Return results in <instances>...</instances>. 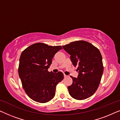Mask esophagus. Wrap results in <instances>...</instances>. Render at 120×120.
Instances as JSON below:
<instances>
[{
  "instance_id": "obj_1",
  "label": "esophagus",
  "mask_w": 120,
  "mask_h": 120,
  "mask_svg": "<svg viewBox=\"0 0 120 120\" xmlns=\"http://www.w3.org/2000/svg\"><path fill=\"white\" fill-rule=\"evenodd\" d=\"M64 78H67V77H68V76H67V75H64Z\"/></svg>"
}]
</instances>
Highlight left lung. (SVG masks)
<instances>
[{"label":"left lung","instance_id":"obj_1","mask_svg":"<svg viewBox=\"0 0 120 120\" xmlns=\"http://www.w3.org/2000/svg\"><path fill=\"white\" fill-rule=\"evenodd\" d=\"M63 48L70 55L74 66H78V78L71 76L73 83L68 87L69 93L77 100L90 97L98 88L103 73L101 52L92 44L83 40L71 42Z\"/></svg>","mask_w":120,"mask_h":120}]
</instances>
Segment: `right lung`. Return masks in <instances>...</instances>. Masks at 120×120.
<instances>
[{
  "label": "right lung",
  "instance_id": "1",
  "mask_svg": "<svg viewBox=\"0 0 120 120\" xmlns=\"http://www.w3.org/2000/svg\"><path fill=\"white\" fill-rule=\"evenodd\" d=\"M60 46L35 43L26 48L19 58V74L22 87L28 97L37 102L45 103L54 97L57 85L64 78L63 73L49 72L54 55Z\"/></svg>",
  "mask_w": 120,
  "mask_h": 120
}]
</instances>
